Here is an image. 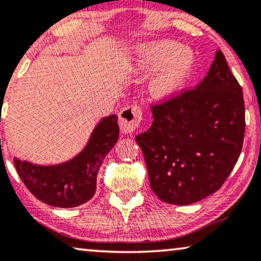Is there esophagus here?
I'll list each match as a JSON object with an SVG mask.
<instances>
[{
  "mask_svg": "<svg viewBox=\"0 0 261 261\" xmlns=\"http://www.w3.org/2000/svg\"><path fill=\"white\" fill-rule=\"evenodd\" d=\"M142 120V110L139 106L133 105L123 108L119 114V124L123 133H132L139 127Z\"/></svg>",
  "mask_w": 261,
  "mask_h": 261,
  "instance_id": "esophagus-1",
  "label": "esophagus"
}]
</instances>
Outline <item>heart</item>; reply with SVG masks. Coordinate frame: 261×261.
<instances>
[{
	"label": "heart",
	"mask_w": 261,
	"mask_h": 261,
	"mask_svg": "<svg viewBox=\"0 0 261 261\" xmlns=\"http://www.w3.org/2000/svg\"><path fill=\"white\" fill-rule=\"evenodd\" d=\"M146 64L156 69L152 81V92L159 98H171L183 90L191 78L195 56L191 49L177 42L163 41L146 49Z\"/></svg>",
	"instance_id": "b5f03b06"
}]
</instances>
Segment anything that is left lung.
<instances>
[{"mask_svg":"<svg viewBox=\"0 0 261 261\" xmlns=\"http://www.w3.org/2000/svg\"><path fill=\"white\" fill-rule=\"evenodd\" d=\"M152 126L135 137L153 192L170 204L198 202L222 187L242 149L241 85L217 51L197 87L152 103Z\"/></svg>","mask_w":261,"mask_h":261,"instance_id":"8db88e82","label":"left lung"}]
</instances>
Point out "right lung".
I'll return each mask as SVG.
<instances>
[{
  "instance_id": "obj_1",
  "label": "right lung",
  "mask_w": 261,
  "mask_h": 261,
  "mask_svg": "<svg viewBox=\"0 0 261 261\" xmlns=\"http://www.w3.org/2000/svg\"><path fill=\"white\" fill-rule=\"evenodd\" d=\"M119 139L117 116L101 120L87 147L69 162L53 166L34 165L14 159L26 188L41 202L59 208H73L92 198L99 166Z\"/></svg>"
}]
</instances>
